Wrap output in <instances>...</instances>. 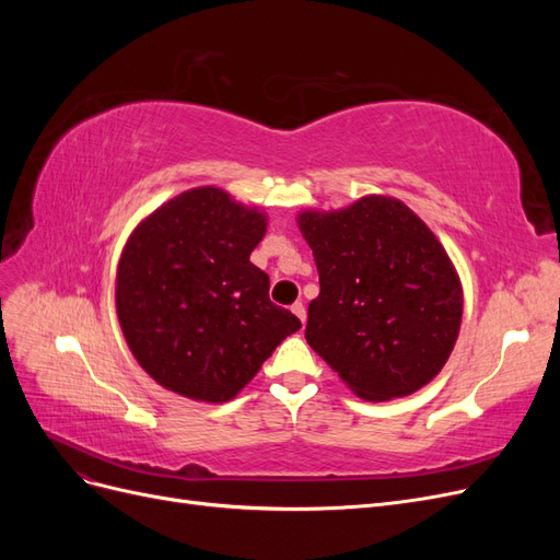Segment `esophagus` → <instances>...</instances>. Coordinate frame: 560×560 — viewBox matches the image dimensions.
<instances>
[{
    "instance_id": "34e87169",
    "label": "esophagus",
    "mask_w": 560,
    "mask_h": 560,
    "mask_svg": "<svg viewBox=\"0 0 560 560\" xmlns=\"http://www.w3.org/2000/svg\"><path fill=\"white\" fill-rule=\"evenodd\" d=\"M292 313L301 319V325H306V306H303L301 301H296V303H294V306H292Z\"/></svg>"
}]
</instances>
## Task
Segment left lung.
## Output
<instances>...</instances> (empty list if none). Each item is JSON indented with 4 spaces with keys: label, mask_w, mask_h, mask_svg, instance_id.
Returning <instances> with one entry per match:
<instances>
[{
    "label": "left lung",
    "mask_w": 560,
    "mask_h": 560,
    "mask_svg": "<svg viewBox=\"0 0 560 560\" xmlns=\"http://www.w3.org/2000/svg\"><path fill=\"white\" fill-rule=\"evenodd\" d=\"M319 296L306 341L354 395L387 401L428 385L455 346L463 287L422 219L389 196L296 217Z\"/></svg>",
    "instance_id": "1"
}]
</instances>
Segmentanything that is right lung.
<instances>
[{"instance_id":"add662e5","label":"right lung","mask_w":560,"mask_h":560,"mask_svg":"<svg viewBox=\"0 0 560 560\" xmlns=\"http://www.w3.org/2000/svg\"><path fill=\"white\" fill-rule=\"evenodd\" d=\"M266 224L257 208L198 186L130 233L116 270L118 325L165 389L229 401L301 329L296 315L268 299V276L249 261Z\"/></svg>"}]
</instances>
